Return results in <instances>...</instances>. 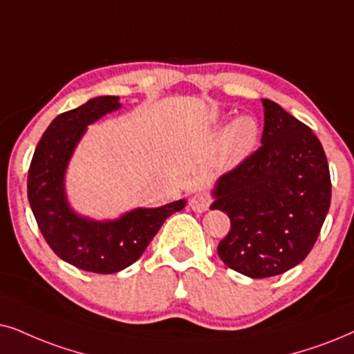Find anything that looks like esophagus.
<instances>
[{
	"label": "esophagus",
	"mask_w": 354,
	"mask_h": 354,
	"mask_svg": "<svg viewBox=\"0 0 354 354\" xmlns=\"http://www.w3.org/2000/svg\"><path fill=\"white\" fill-rule=\"evenodd\" d=\"M210 205V198L205 192H196L194 196L189 199V207L194 212H205Z\"/></svg>",
	"instance_id": "obj_1"
}]
</instances>
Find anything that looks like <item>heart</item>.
<instances>
[{
    "label": "heart",
    "instance_id": "1",
    "mask_svg": "<svg viewBox=\"0 0 354 354\" xmlns=\"http://www.w3.org/2000/svg\"><path fill=\"white\" fill-rule=\"evenodd\" d=\"M258 122L250 115L235 119L223 132L218 155L223 165L234 167L247 158L258 140Z\"/></svg>",
    "mask_w": 354,
    "mask_h": 354
}]
</instances>
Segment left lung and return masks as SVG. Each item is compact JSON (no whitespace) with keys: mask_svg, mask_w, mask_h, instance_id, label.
<instances>
[{"mask_svg":"<svg viewBox=\"0 0 354 354\" xmlns=\"http://www.w3.org/2000/svg\"><path fill=\"white\" fill-rule=\"evenodd\" d=\"M263 106L261 147L222 174L210 205L230 217L218 257L253 279L304 261L332 201L328 162L315 133L276 102L263 100Z\"/></svg>","mask_w":354,"mask_h":354,"instance_id":"obj_1","label":"left lung"}]
</instances>
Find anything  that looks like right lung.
Here are the masks:
<instances>
[{"mask_svg":"<svg viewBox=\"0 0 354 354\" xmlns=\"http://www.w3.org/2000/svg\"><path fill=\"white\" fill-rule=\"evenodd\" d=\"M118 96H100L57 115L35 147L28 174V198L39 230L53 253L70 265L97 274H113L136 263L163 222L186 201L156 209H136L118 221L80 217L65 198L66 165L86 125L119 109Z\"/></svg>","mask_w":354,"mask_h":354,"instance_id":"add662e5","label":"right lung"}]
</instances>
